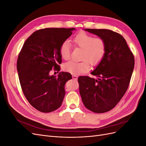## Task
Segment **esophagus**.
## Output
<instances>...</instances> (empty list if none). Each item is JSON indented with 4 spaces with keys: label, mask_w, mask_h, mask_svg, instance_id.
Wrapping results in <instances>:
<instances>
[{
    "label": "esophagus",
    "mask_w": 146,
    "mask_h": 146,
    "mask_svg": "<svg viewBox=\"0 0 146 146\" xmlns=\"http://www.w3.org/2000/svg\"><path fill=\"white\" fill-rule=\"evenodd\" d=\"M77 76H76V75H72V78L74 79V80H77Z\"/></svg>",
    "instance_id": "1"
}]
</instances>
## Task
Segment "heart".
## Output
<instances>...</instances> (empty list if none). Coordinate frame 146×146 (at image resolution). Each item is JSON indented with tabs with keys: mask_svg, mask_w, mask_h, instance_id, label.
Here are the masks:
<instances>
[{
	"mask_svg": "<svg viewBox=\"0 0 146 146\" xmlns=\"http://www.w3.org/2000/svg\"><path fill=\"white\" fill-rule=\"evenodd\" d=\"M74 45L82 48L80 61H69L63 64L64 70L72 74L85 72L90 68V64L95 66L98 65L103 60L105 54L106 44L104 40L100 38H94L86 33L78 34L73 39ZM60 52L64 60H68L70 56V44L64 41L61 45Z\"/></svg>",
	"mask_w": 146,
	"mask_h": 146,
	"instance_id": "1",
	"label": "heart"
}]
</instances>
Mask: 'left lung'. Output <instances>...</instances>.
I'll return each instance as SVG.
<instances>
[{
  "instance_id": "1",
  "label": "left lung",
  "mask_w": 146,
  "mask_h": 146,
  "mask_svg": "<svg viewBox=\"0 0 146 146\" xmlns=\"http://www.w3.org/2000/svg\"><path fill=\"white\" fill-rule=\"evenodd\" d=\"M103 39L106 44L103 60L91 72L98 78H78L79 91L85 107L96 113L113 109L124 95L133 71L134 56L125 39L107 29H85Z\"/></svg>"
}]
</instances>
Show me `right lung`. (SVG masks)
<instances>
[{
    "mask_svg": "<svg viewBox=\"0 0 146 146\" xmlns=\"http://www.w3.org/2000/svg\"><path fill=\"white\" fill-rule=\"evenodd\" d=\"M76 30L47 28L36 31L19 53L17 70L22 90L29 102L39 111H54L62 104L64 85L72 76L60 72L56 77L50 72L53 68H60L61 45Z\"/></svg>",
    "mask_w": 146,
    "mask_h": 146,
    "instance_id": "obj_1",
    "label": "right lung"
}]
</instances>
